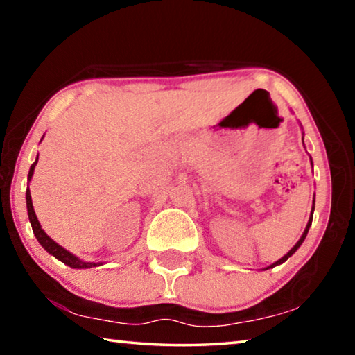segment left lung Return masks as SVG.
I'll return each instance as SVG.
<instances>
[{"label": "left lung", "instance_id": "8db88e82", "mask_svg": "<svg viewBox=\"0 0 355 355\" xmlns=\"http://www.w3.org/2000/svg\"><path fill=\"white\" fill-rule=\"evenodd\" d=\"M313 211H315V200H313V207H311V216H310V219H309V224H307V227H305V230H304V233H302V236H300L299 238V241L296 243V244H294V248L290 250V252H288V254L286 255H284V257H282L280 258V260H277V261H275V263H272L271 264V266H268L266 269H271V268H274V266H277V264H282V263H285L286 260H288V258H290L293 254H294V252H296L299 248H300V244H302L304 243V239H305V236H307V233H309V228H310V225H311V220H313Z\"/></svg>", "mask_w": 355, "mask_h": 355}]
</instances>
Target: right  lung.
Instances as JSON below:
<instances>
[{
  "label": "right lung",
  "mask_w": 355,
  "mask_h": 355,
  "mask_svg": "<svg viewBox=\"0 0 355 355\" xmlns=\"http://www.w3.org/2000/svg\"><path fill=\"white\" fill-rule=\"evenodd\" d=\"M39 161V156L35 158V161L31 166V169H29L28 173V180L33 178V173L35 169V164H37ZM26 208H28V216H29V222H31V227H33V232L35 238H37V241L40 243L42 248H44L48 254H51L53 257H56L58 260H61L64 264H67L70 268H75V269H87V268H95V266H100L101 263H91V261H84L81 258L75 257L73 254H70L69 250H65L62 245H59L58 243L53 241V239L46 235L44 232V228L40 227L39 220H37V216L34 213V207H33V200H31V192H29V188L26 189Z\"/></svg>",
  "instance_id": "add662e5"
}]
</instances>
